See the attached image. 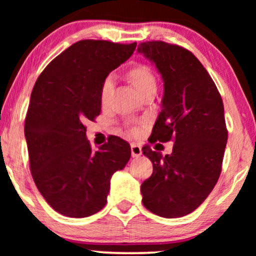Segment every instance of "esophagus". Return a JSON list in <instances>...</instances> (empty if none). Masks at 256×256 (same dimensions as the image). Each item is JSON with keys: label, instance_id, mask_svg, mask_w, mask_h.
<instances>
[{"label": "esophagus", "instance_id": "esophagus-1", "mask_svg": "<svg viewBox=\"0 0 256 256\" xmlns=\"http://www.w3.org/2000/svg\"><path fill=\"white\" fill-rule=\"evenodd\" d=\"M130 148H132V157H138V156L142 155V148H141V146L136 144V143H132Z\"/></svg>", "mask_w": 256, "mask_h": 256}]
</instances>
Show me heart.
Here are the masks:
<instances>
[{"label": "heart", "instance_id": "heart-1", "mask_svg": "<svg viewBox=\"0 0 256 256\" xmlns=\"http://www.w3.org/2000/svg\"><path fill=\"white\" fill-rule=\"evenodd\" d=\"M126 76L130 82L135 88L142 96L150 92H156L157 90V78L155 73L148 65L146 64H135L126 71ZM114 93V80L112 76H107L101 84L100 87V102L102 107H107L110 104L112 96ZM132 135H138L140 129L132 127L129 129Z\"/></svg>", "mask_w": 256, "mask_h": 256}]
</instances>
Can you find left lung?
I'll list each match as a JSON object with an SVG mask.
<instances>
[{
    "mask_svg": "<svg viewBox=\"0 0 256 256\" xmlns=\"http://www.w3.org/2000/svg\"><path fill=\"white\" fill-rule=\"evenodd\" d=\"M138 51L155 62L164 82L162 110L149 142H174L164 157L149 144L142 148L154 168L141 185L142 202L157 216L180 218L194 212L219 180L228 136L222 99L188 48L150 40Z\"/></svg>",
    "mask_w": 256,
    "mask_h": 256,
    "instance_id": "obj_1",
    "label": "left lung"
}]
</instances>
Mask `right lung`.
<instances>
[{
	"label": "right lung",
	"instance_id": "add662e5",
	"mask_svg": "<svg viewBox=\"0 0 256 256\" xmlns=\"http://www.w3.org/2000/svg\"><path fill=\"white\" fill-rule=\"evenodd\" d=\"M136 45L79 40L57 56L34 84L24 122L30 171L40 194L62 216L85 218L99 212L112 176L130 158V146L118 136L92 150L85 122L100 114L101 84Z\"/></svg>",
	"mask_w": 256,
	"mask_h": 256
}]
</instances>
